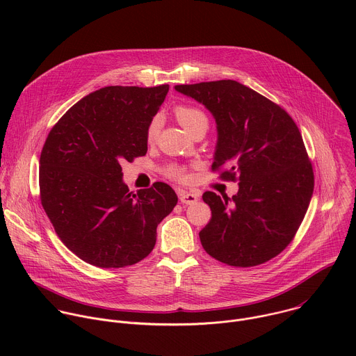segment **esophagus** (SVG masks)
Segmentation results:
<instances>
[{"instance_id":"34e87169","label":"esophagus","mask_w":356,"mask_h":356,"mask_svg":"<svg viewBox=\"0 0 356 356\" xmlns=\"http://www.w3.org/2000/svg\"><path fill=\"white\" fill-rule=\"evenodd\" d=\"M179 200L183 202V204H194V202L198 201V194L195 191H186V190H180L179 191Z\"/></svg>"}]
</instances>
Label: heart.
<instances>
[{"label":"heart","mask_w":356,"mask_h":356,"mask_svg":"<svg viewBox=\"0 0 356 356\" xmlns=\"http://www.w3.org/2000/svg\"><path fill=\"white\" fill-rule=\"evenodd\" d=\"M175 115L177 118V121L180 122V125L188 132L193 134L197 129H206L209 128V118L207 115L202 113L200 108L195 107H190V106H179L175 108ZM159 117H155L152 120L146 128V139L149 142L154 140L158 135L159 131ZM165 173L175 180L179 181H184L187 180V173L184 170V168L179 166V165H169L165 169Z\"/></svg>","instance_id":"heart-1"}]
</instances>
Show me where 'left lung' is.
I'll list each match as a JSON object with an SVG mask.
<instances>
[{
	"label": "left lung",
	"instance_id": "obj_1",
	"mask_svg": "<svg viewBox=\"0 0 356 356\" xmlns=\"http://www.w3.org/2000/svg\"><path fill=\"white\" fill-rule=\"evenodd\" d=\"M204 104L218 131L213 172L239 181L232 198L202 194L211 209L200 231L214 259L236 268L270 261L293 241L307 213L314 173L301 134L276 103L235 80L175 87Z\"/></svg>",
	"mask_w": 356,
	"mask_h": 356
}]
</instances>
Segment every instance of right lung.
<instances>
[{"instance_id":"right-lung-1","label":"right lung","mask_w":356,"mask_h":356,"mask_svg":"<svg viewBox=\"0 0 356 356\" xmlns=\"http://www.w3.org/2000/svg\"><path fill=\"white\" fill-rule=\"evenodd\" d=\"M169 84L108 86L76 103L50 129L39 161L42 207L60 241L97 268L145 259L158 224L177 204L162 181L129 191L122 162L145 156L146 128Z\"/></svg>"}]
</instances>
